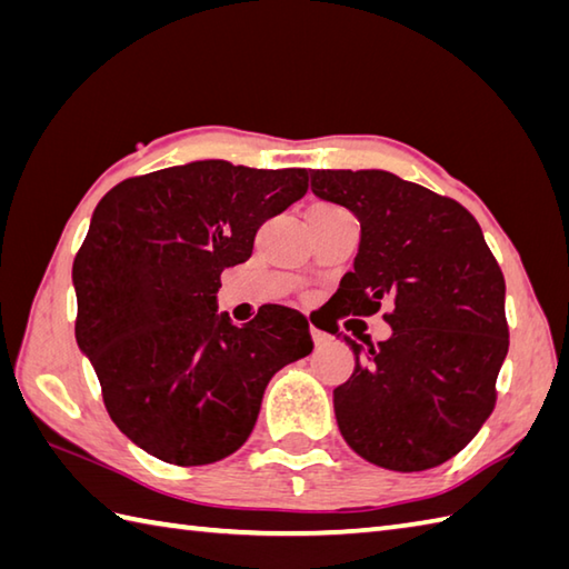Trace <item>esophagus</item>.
Wrapping results in <instances>:
<instances>
[{
	"label": "esophagus",
	"instance_id": "esophagus-1",
	"mask_svg": "<svg viewBox=\"0 0 569 569\" xmlns=\"http://www.w3.org/2000/svg\"><path fill=\"white\" fill-rule=\"evenodd\" d=\"M310 335H312V342H316V347H322V345L330 342V335L318 330V328H310Z\"/></svg>",
	"mask_w": 569,
	"mask_h": 569
}]
</instances>
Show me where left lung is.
<instances>
[{
    "mask_svg": "<svg viewBox=\"0 0 569 569\" xmlns=\"http://www.w3.org/2000/svg\"><path fill=\"white\" fill-rule=\"evenodd\" d=\"M310 190L361 224L355 271L332 296L335 320L391 308L386 342L345 337L355 373L335 389L342 438L383 469L438 467L497 403L509 352L499 263L462 204L389 171H310Z\"/></svg>",
    "mask_w": 569,
    "mask_h": 569,
    "instance_id": "obj_1",
    "label": "left lung"
}]
</instances>
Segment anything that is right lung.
<instances>
[{
  "mask_svg": "<svg viewBox=\"0 0 569 569\" xmlns=\"http://www.w3.org/2000/svg\"><path fill=\"white\" fill-rule=\"evenodd\" d=\"M306 192V168L196 161L127 178L94 208L72 263L76 340L143 452L178 467L237 452L273 373L312 352L298 310L263 306L237 328L214 303L257 229Z\"/></svg>",
  "mask_w": 569,
  "mask_h": 569,
  "instance_id": "right-lung-1",
  "label": "right lung"
}]
</instances>
